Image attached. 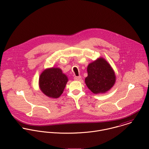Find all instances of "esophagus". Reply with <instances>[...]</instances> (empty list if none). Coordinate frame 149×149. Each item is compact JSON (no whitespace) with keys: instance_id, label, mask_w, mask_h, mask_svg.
Masks as SVG:
<instances>
[{"instance_id":"1","label":"esophagus","mask_w":149,"mask_h":149,"mask_svg":"<svg viewBox=\"0 0 149 149\" xmlns=\"http://www.w3.org/2000/svg\"><path fill=\"white\" fill-rule=\"evenodd\" d=\"M81 79V77L80 76H74V80L78 81V80H80Z\"/></svg>"}]
</instances>
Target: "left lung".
<instances>
[{"label":"left lung","instance_id":"obj_1","mask_svg":"<svg viewBox=\"0 0 149 149\" xmlns=\"http://www.w3.org/2000/svg\"><path fill=\"white\" fill-rule=\"evenodd\" d=\"M87 72L88 76L85 78V84L95 94L105 93L115 84L114 72L110 65L103 58L89 64Z\"/></svg>","mask_w":149,"mask_h":149}]
</instances>
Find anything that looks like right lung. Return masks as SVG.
I'll use <instances>...</instances> for the list:
<instances>
[{
	"label": "right lung",
	"mask_w": 149,
	"mask_h": 149,
	"mask_svg": "<svg viewBox=\"0 0 149 149\" xmlns=\"http://www.w3.org/2000/svg\"><path fill=\"white\" fill-rule=\"evenodd\" d=\"M68 80L61 69L52 68L45 70L40 75V87L48 97L58 98L63 93Z\"/></svg>",
	"instance_id": "obj_1"
}]
</instances>
